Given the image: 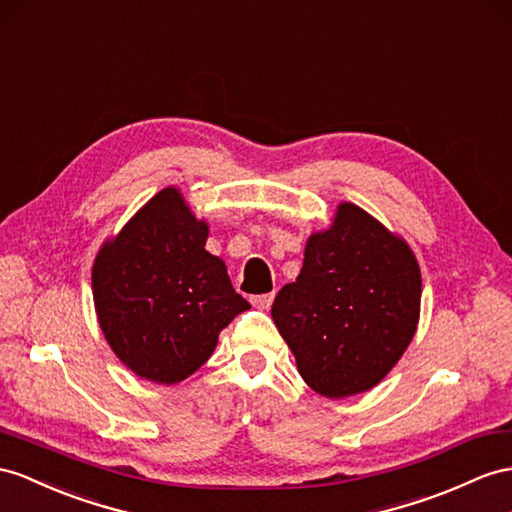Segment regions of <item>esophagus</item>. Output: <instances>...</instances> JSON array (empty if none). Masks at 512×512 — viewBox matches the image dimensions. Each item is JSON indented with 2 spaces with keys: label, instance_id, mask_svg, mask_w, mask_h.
Masks as SVG:
<instances>
[{
  "label": "esophagus",
  "instance_id": "obj_1",
  "mask_svg": "<svg viewBox=\"0 0 512 512\" xmlns=\"http://www.w3.org/2000/svg\"><path fill=\"white\" fill-rule=\"evenodd\" d=\"M272 300H274V294H259V296H251V303H253V307H257V309H270V305H272Z\"/></svg>",
  "mask_w": 512,
  "mask_h": 512
}]
</instances>
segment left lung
Wrapping results in <instances>:
<instances>
[{
	"label": "left lung",
	"mask_w": 512,
	"mask_h": 512,
	"mask_svg": "<svg viewBox=\"0 0 512 512\" xmlns=\"http://www.w3.org/2000/svg\"><path fill=\"white\" fill-rule=\"evenodd\" d=\"M422 274L411 253L361 207L339 205L313 233L303 270L274 298L272 320L300 376L326 398L381 383L417 329Z\"/></svg>",
	"instance_id": "8db88e82"
}]
</instances>
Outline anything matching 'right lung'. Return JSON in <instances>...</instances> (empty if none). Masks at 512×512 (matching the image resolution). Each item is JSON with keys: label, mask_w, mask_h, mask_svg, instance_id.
I'll use <instances>...</instances> for the list:
<instances>
[{"label": "right lung", "mask_w": 512, "mask_h": 512, "mask_svg": "<svg viewBox=\"0 0 512 512\" xmlns=\"http://www.w3.org/2000/svg\"><path fill=\"white\" fill-rule=\"evenodd\" d=\"M205 240V222L166 188L95 259L101 331L116 357L147 381L173 385L194 374L214 352L218 333L251 309Z\"/></svg>", "instance_id": "add662e5"}]
</instances>
